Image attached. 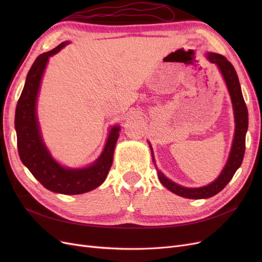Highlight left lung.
<instances>
[{"label": "left lung", "instance_id": "obj_1", "mask_svg": "<svg viewBox=\"0 0 262 262\" xmlns=\"http://www.w3.org/2000/svg\"><path fill=\"white\" fill-rule=\"evenodd\" d=\"M205 57L211 63L216 64L220 72L222 73L224 81L226 83L227 90L231 96L232 105H233V112H234V119H235V133L234 139L231 147V152H229L228 160L224 166L223 170L221 171L219 177L212 181L211 184L203 186L200 188H188L180 186L176 182L171 181L166 177L164 173L156 167L158 179L162 182V185L170 190L177 195L182 198H187V199H208L213 195L217 194L221 190H223L225 186L228 184L231 179L233 178L236 170L241 167L244 154H245V141H246V133L248 129V110L246 107L245 100L243 97V93L241 89V84L238 76H237L236 71L233 64L229 62L225 57L219 53L208 52ZM148 145L150 148V153H152V160L155 164V158L152 145L148 142ZM156 166V165H155Z\"/></svg>", "mask_w": 262, "mask_h": 262}]
</instances>
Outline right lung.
<instances>
[{
    "label": "right lung",
    "mask_w": 262,
    "mask_h": 262,
    "mask_svg": "<svg viewBox=\"0 0 262 262\" xmlns=\"http://www.w3.org/2000/svg\"><path fill=\"white\" fill-rule=\"evenodd\" d=\"M69 41L39 55L26 77L15 112V130L21 163L46 188L55 193L81 194L99 187L107 178L114 160V152L120 125L109 131L100 156L83 168L64 167L54 160L46 146L37 117V98L49 58L64 48Z\"/></svg>",
    "instance_id": "obj_1"
}]
</instances>
